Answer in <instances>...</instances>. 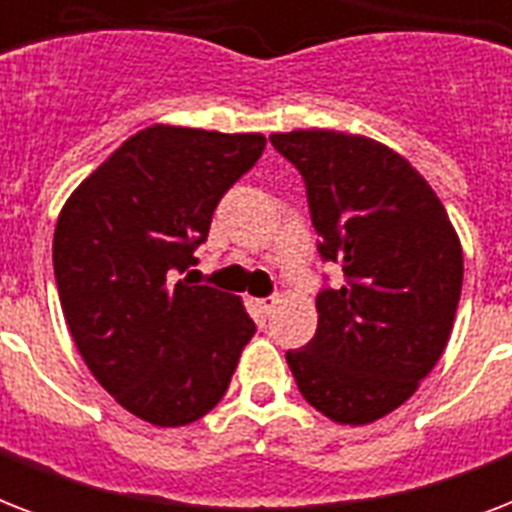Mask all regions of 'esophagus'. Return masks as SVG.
Segmentation results:
<instances>
[{"label":"esophagus","instance_id":"obj_1","mask_svg":"<svg viewBox=\"0 0 512 512\" xmlns=\"http://www.w3.org/2000/svg\"><path fill=\"white\" fill-rule=\"evenodd\" d=\"M255 305H257V311L268 316V313L279 305V297H260V300H255Z\"/></svg>","mask_w":512,"mask_h":512}]
</instances>
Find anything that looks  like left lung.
Listing matches in <instances>:
<instances>
[{"label":"left lung","mask_w":512,"mask_h":512,"mask_svg":"<svg viewBox=\"0 0 512 512\" xmlns=\"http://www.w3.org/2000/svg\"><path fill=\"white\" fill-rule=\"evenodd\" d=\"M305 180L324 260L342 287L316 297L319 329L287 350L303 398L340 425L409 401L438 364L462 292V244L428 180L393 148L335 130L273 132Z\"/></svg>","instance_id":"left-lung-1"}]
</instances>
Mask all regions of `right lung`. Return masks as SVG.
<instances>
[{
    "label": "right lung",
    "mask_w": 512,
    "mask_h": 512,
    "mask_svg": "<svg viewBox=\"0 0 512 512\" xmlns=\"http://www.w3.org/2000/svg\"><path fill=\"white\" fill-rule=\"evenodd\" d=\"M263 148L260 132L154 124L60 209L52 265L68 332L92 377L151 425L180 428L215 409L255 335L239 297L175 279Z\"/></svg>",
    "instance_id": "1"
}]
</instances>
